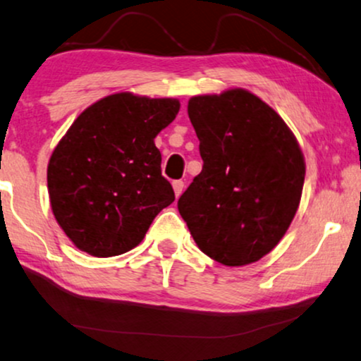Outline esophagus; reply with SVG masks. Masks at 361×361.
<instances>
[{"mask_svg":"<svg viewBox=\"0 0 361 361\" xmlns=\"http://www.w3.org/2000/svg\"><path fill=\"white\" fill-rule=\"evenodd\" d=\"M183 188H185V183H183V181H180V180L173 181V190H175L176 198H178V196H180L181 193H183Z\"/></svg>","mask_w":361,"mask_h":361,"instance_id":"esophagus-1","label":"esophagus"}]
</instances>
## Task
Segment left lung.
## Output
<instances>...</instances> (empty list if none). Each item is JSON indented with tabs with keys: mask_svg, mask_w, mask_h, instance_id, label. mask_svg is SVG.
<instances>
[{
	"mask_svg": "<svg viewBox=\"0 0 361 361\" xmlns=\"http://www.w3.org/2000/svg\"><path fill=\"white\" fill-rule=\"evenodd\" d=\"M203 170L178 200L195 243L225 267H245L285 236L302 200L305 157L270 104L243 88L190 98Z\"/></svg>",
	"mask_w": 361,
	"mask_h": 361,
	"instance_id": "1",
	"label": "left lung"
}]
</instances>
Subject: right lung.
I'll list each match as a JSON object with an SVG mask.
<instances>
[{
  "label": "right lung",
  "mask_w": 361,
  "mask_h": 361,
  "mask_svg": "<svg viewBox=\"0 0 361 361\" xmlns=\"http://www.w3.org/2000/svg\"><path fill=\"white\" fill-rule=\"evenodd\" d=\"M178 111L176 98L120 91L91 104L68 128L47 175L51 212L76 248L98 258L130 252L175 202L154 138Z\"/></svg>",
  "instance_id": "add662e5"
}]
</instances>
